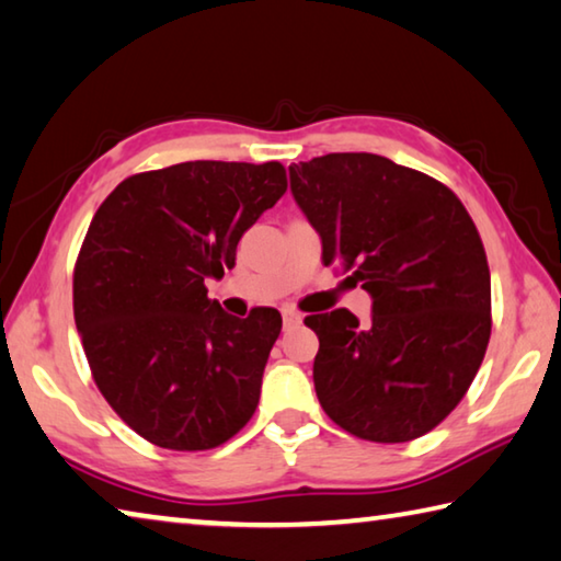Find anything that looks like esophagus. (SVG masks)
Segmentation results:
<instances>
[{"mask_svg": "<svg viewBox=\"0 0 561 561\" xmlns=\"http://www.w3.org/2000/svg\"><path fill=\"white\" fill-rule=\"evenodd\" d=\"M282 321H284V329H294V325L301 323V316L294 309H282Z\"/></svg>", "mask_w": 561, "mask_h": 561, "instance_id": "obj_1", "label": "esophagus"}]
</instances>
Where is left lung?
<instances>
[{"mask_svg": "<svg viewBox=\"0 0 561 561\" xmlns=\"http://www.w3.org/2000/svg\"><path fill=\"white\" fill-rule=\"evenodd\" d=\"M323 264L373 297V321L313 313L323 412L353 436L402 444L432 432L471 387L491 339V270L476 222L442 181L378 154L289 167Z\"/></svg>", "mask_w": 561, "mask_h": 561, "instance_id": "1", "label": "left lung"}]
</instances>
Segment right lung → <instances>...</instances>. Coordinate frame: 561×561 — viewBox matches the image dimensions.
Masks as SVG:
<instances>
[{
	"instance_id": "obj_1",
	"label": "right lung",
	"mask_w": 561,
	"mask_h": 561,
	"mask_svg": "<svg viewBox=\"0 0 561 561\" xmlns=\"http://www.w3.org/2000/svg\"><path fill=\"white\" fill-rule=\"evenodd\" d=\"M287 191L279 161H183L100 203L73 270V316L98 390L141 439L208 451L257 410L277 309L208 299L250 226Z\"/></svg>"
}]
</instances>
